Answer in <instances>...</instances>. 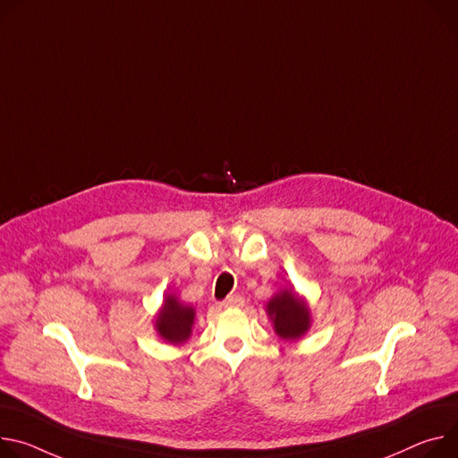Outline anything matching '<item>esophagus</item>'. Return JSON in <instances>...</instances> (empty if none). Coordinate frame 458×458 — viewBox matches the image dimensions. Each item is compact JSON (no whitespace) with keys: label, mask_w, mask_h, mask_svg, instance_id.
<instances>
[{"label":"esophagus","mask_w":458,"mask_h":458,"mask_svg":"<svg viewBox=\"0 0 458 458\" xmlns=\"http://www.w3.org/2000/svg\"><path fill=\"white\" fill-rule=\"evenodd\" d=\"M244 305V300L241 296H228L225 301H223V307L225 309H239Z\"/></svg>","instance_id":"esophagus-1"}]
</instances>
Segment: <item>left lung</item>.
<instances>
[{"label": "left lung", "instance_id": "obj_1", "mask_svg": "<svg viewBox=\"0 0 458 458\" xmlns=\"http://www.w3.org/2000/svg\"><path fill=\"white\" fill-rule=\"evenodd\" d=\"M265 309L274 325V332L284 342H296L303 338L312 327L309 301L290 286H284L276 293L267 301Z\"/></svg>", "mask_w": 458, "mask_h": 458}]
</instances>
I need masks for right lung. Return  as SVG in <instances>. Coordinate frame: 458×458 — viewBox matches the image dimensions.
Wrapping results in <instances>:
<instances>
[{
  "instance_id": "1",
  "label": "right lung",
  "mask_w": 458,
  "mask_h": 458,
  "mask_svg": "<svg viewBox=\"0 0 458 458\" xmlns=\"http://www.w3.org/2000/svg\"><path fill=\"white\" fill-rule=\"evenodd\" d=\"M195 323V309L182 303L175 294H165L153 318L157 335L172 345H182L190 340Z\"/></svg>"
}]
</instances>
